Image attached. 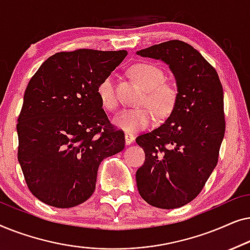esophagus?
<instances>
[{
	"label": "esophagus",
	"instance_id": "1",
	"mask_svg": "<svg viewBox=\"0 0 250 250\" xmlns=\"http://www.w3.org/2000/svg\"><path fill=\"white\" fill-rule=\"evenodd\" d=\"M134 141V136L132 134H129V133H126L125 134V143L126 145H131V143Z\"/></svg>",
	"mask_w": 250,
	"mask_h": 250
}]
</instances>
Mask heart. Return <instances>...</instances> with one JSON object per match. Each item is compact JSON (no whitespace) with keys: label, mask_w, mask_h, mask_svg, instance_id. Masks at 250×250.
<instances>
[{"label":"heart","mask_w":250,"mask_h":250,"mask_svg":"<svg viewBox=\"0 0 250 250\" xmlns=\"http://www.w3.org/2000/svg\"><path fill=\"white\" fill-rule=\"evenodd\" d=\"M133 77L145 88L143 104H148L155 109L160 116L168 115L173 110L177 99V90L173 84L165 81V74L162 68L153 63L141 62L131 68ZM98 95L101 104L109 111L118 107V98L115 88V77L109 74L100 82ZM156 121V115L150 107L126 109L114 118V123L127 133H138L148 128Z\"/></svg>","instance_id":"heart-1"}]
</instances>
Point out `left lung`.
<instances>
[{"label":"left lung","mask_w":250,"mask_h":250,"mask_svg":"<svg viewBox=\"0 0 250 250\" xmlns=\"http://www.w3.org/2000/svg\"><path fill=\"white\" fill-rule=\"evenodd\" d=\"M136 54L164 61L177 86L169 117L136 138L146 153L136 186L153 207H182L200 193L217 164L225 132L223 87L214 67L182 41L156 44Z\"/></svg>","instance_id":"obj_1"}]
</instances>
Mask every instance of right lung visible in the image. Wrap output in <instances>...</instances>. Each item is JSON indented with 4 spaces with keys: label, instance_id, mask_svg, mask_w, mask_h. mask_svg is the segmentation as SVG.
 <instances>
[{
    "label": "right lung",
    "instance_id": "obj_1",
    "mask_svg": "<svg viewBox=\"0 0 250 250\" xmlns=\"http://www.w3.org/2000/svg\"><path fill=\"white\" fill-rule=\"evenodd\" d=\"M126 54L56 53L27 85L17 124L18 160L30 192L44 204L70 208L86 201L102 160L124 149V132L109 122L98 86Z\"/></svg>",
    "mask_w": 250,
    "mask_h": 250
}]
</instances>
